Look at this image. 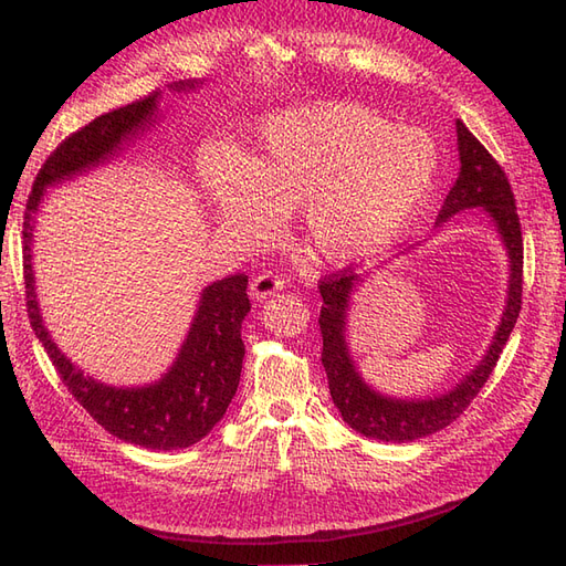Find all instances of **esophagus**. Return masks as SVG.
<instances>
[{"mask_svg":"<svg viewBox=\"0 0 566 566\" xmlns=\"http://www.w3.org/2000/svg\"><path fill=\"white\" fill-rule=\"evenodd\" d=\"M284 282L280 277H274L272 272H265V274H258V277L251 282V296L255 301H265L270 296H274L277 292H282Z\"/></svg>","mask_w":566,"mask_h":566,"instance_id":"obj_1","label":"esophagus"}]
</instances>
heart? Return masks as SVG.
<instances>
[{
  "label": "heart",
  "instance_id": "heart-1",
  "mask_svg": "<svg viewBox=\"0 0 566 566\" xmlns=\"http://www.w3.org/2000/svg\"><path fill=\"white\" fill-rule=\"evenodd\" d=\"M200 177L217 224L239 249H268L282 212L298 210L313 253L352 268L392 249L413 224L438 177V145L421 128L337 99L272 114L253 159L217 148Z\"/></svg>",
  "mask_w": 566,
  "mask_h": 566
}]
</instances>
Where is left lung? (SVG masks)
<instances>
[{
  "mask_svg": "<svg viewBox=\"0 0 566 566\" xmlns=\"http://www.w3.org/2000/svg\"><path fill=\"white\" fill-rule=\"evenodd\" d=\"M457 150V181L449 188L434 227L440 231L454 214L478 208L495 227V234L506 253V268H510L500 325L488 344L485 356L478 360V366H473L469 375H463L459 385L434 397H395L375 389L360 375L349 342V311L354 292H358V286L368 280V274L342 270L321 282L323 311L317 323H321L323 332V366L327 373L332 401H335L344 421L356 432L380 442H413L457 421L469 409L473 397L481 392L492 370H495L497 358L512 335L521 311L524 241H521V224L510 181H506L502 167L483 148L481 140L459 119ZM411 249L413 245H409L407 251Z\"/></svg>",
  "mask_w": 566,
  "mask_h": 566,
  "instance_id": "1",
  "label": "left lung"
}]
</instances>
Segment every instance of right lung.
<instances>
[{
    "label": "right lung",
    "instance_id": "add662e5",
    "mask_svg": "<svg viewBox=\"0 0 566 566\" xmlns=\"http://www.w3.org/2000/svg\"><path fill=\"white\" fill-rule=\"evenodd\" d=\"M202 85L206 81L200 78L179 81L169 85V93L191 95ZM163 103L165 95L153 93L138 103L107 112L69 136L48 157L25 206L23 272L31 325L69 392L114 438L155 449V452H171V449H186L206 438L222 421L237 395L245 354L241 323L251 311V301L245 294L249 277L229 274L202 289L179 354L157 380L143 385H109L83 373L52 339L42 321L33 270L35 224L48 188L74 181L83 174L114 163L124 150L136 145V140L159 126Z\"/></svg>",
    "mask_w": 566,
    "mask_h": 566
}]
</instances>
